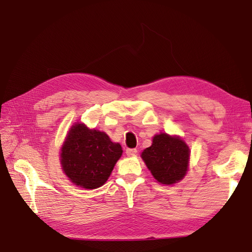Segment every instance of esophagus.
I'll return each instance as SVG.
<instances>
[{
  "label": "esophagus",
  "mask_w": 252,
  "mask_h": 252,
  "mask_svg": "<svg viewBox=\"0 0 252 252\" xmlns=\"http://www.w3.org/2000/svg\"><path fill=\"white\" fill-rule=\"evenodd\" d=\"M136 152H138V150H136L135 148H128V149H126V155L128 157H134L136 155Z\"/></svg>",
  "instance_id": "esophagus-1"
}]
</instances>
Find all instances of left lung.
Here are the masks:
<instances>
[{
    "label": "left lung",
    "mask_w": 252,
    "mask_h": 252,
    "mask_svg": "<svg viewBox=\"0 0 252 252\" xmlns=\"http://www.w3.org/2000/svg\"><path fill=\"white\" fill-rule=\"evenodd\" d=\"M141 158L158 183L172 185L187 174L190 149L179 135L161 132L152 138L151 146L143 150Z\"/></svg>",
    "instance_id": "obj_1"
}]
</instances>
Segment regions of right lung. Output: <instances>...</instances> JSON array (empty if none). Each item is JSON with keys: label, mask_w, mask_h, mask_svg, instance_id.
Wrapping results in <instances>:
<instances>
[{"label": "right lung", "mask_w": 252, "mask_h": 252, "mask_svg": "<svg viewBox=\"0 0 252 252\" xmlns=\"http://www.w3.org/2000/svg\"><path fill=\"white\" fill-rule=\"evenodd\" d=\"M122 154L121 145L111 142L105 132L77 122L67 132L60 162L75 186L95 189L107 182Z\"/></svg>", "instance_id": "add662e5"}]
</instances>
